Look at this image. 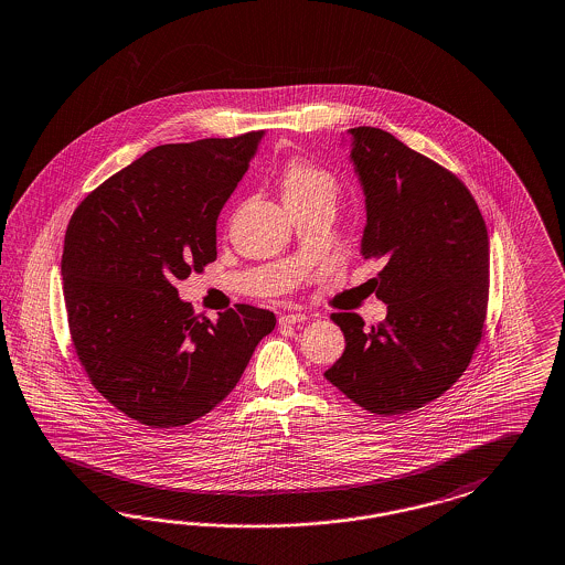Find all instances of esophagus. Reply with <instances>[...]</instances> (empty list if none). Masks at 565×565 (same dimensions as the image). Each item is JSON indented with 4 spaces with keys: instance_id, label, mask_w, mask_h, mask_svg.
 Instances as JSON below:
<instances>
[{
    "instance_id": "obj_1",
    "label": "esophagus",
    "mask_w": 565,
    "mask_h": 565,
    "mask_svg": "<svg viewBox=\"0 0 565 565\" xmlns=\"http://www.w3.org/2000/svg\"><path fill=\"white\" fill-rule=\"evenodd\" d=\"M302 321H307L305 313H284V316H279L281 326H294V323H302Z\"/></svg>"
}]
</instances>
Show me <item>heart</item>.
Listing matches in <instances>:
<instances>
[{
  "instance_id": "obj_1",
  "label": "heart",
  "mask_w": 565,
  "mask_h": 565,
  "mask_svg": "<svg viewBox=\"0 0 565 565\" xmlns=\"http://www.w3.org/2000/svg\"><path fill=\"white\" fill-rule=\"evenodd\" d=\"M279 189L284 195V202L288 207L300 205V203L313 202L323 195H337V179L323 170L321 166L305 161V159H292L284 163L279 170Z\"/></svg>"
}]
</instances>
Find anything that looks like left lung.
Segmentation results:
<instances>
[{
  "instance_id": "left-lung-1",
  "label": "left lung",
  "mask_w": 565,
  "mask_h": 565,
  "mask_svg": "<svg viewBox=\"0 0 565 565\" xmlns=\"http://www.w3.org/2000/svg\"><path fill=\"white\" fill-rule=\"evenodd\" d=\"M349 132L367 212L360 252L383 260L374 284L388 313L370 330L358 313H334L347 344L323 376L370 414L397 416L444 395L473 360L488 316L490 239L450 170L379 128Z\"/></svg>"
}]
</instances>
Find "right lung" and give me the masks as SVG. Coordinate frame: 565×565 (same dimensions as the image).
Wrapping results in <instances>:
<instances>
[{
    "instance_id": "obj_1",
    "label": "right lung",
    "mask_w": 565,
    "mask_h": 565,
    "mask_svg": "<svg viewBox=\"0 0 565 565\" xmlns=\"http://www.w3.org/2000/svg\"><path fill=\"white\" fill-rule=\"evenodd\" d=\"M263 132L161 145L96 186L68 221V332L94 388L151 429L184 427L239 383L275 316L235 305L216 321L177 281L216 260V221Z\"/></svg>"
}]
</instances>
